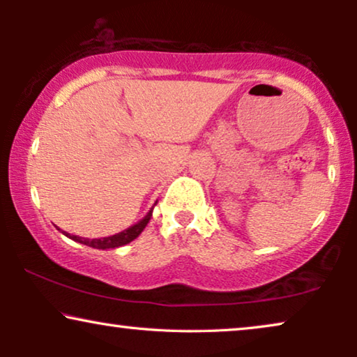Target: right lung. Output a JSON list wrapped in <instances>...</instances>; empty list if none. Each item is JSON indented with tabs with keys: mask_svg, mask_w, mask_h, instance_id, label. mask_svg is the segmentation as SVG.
<instances>
[{
	"mask_svg": "<svg viewBox=\"0 0 357 357\" xmlns=\"http://www.w3.org/2000/svg\"><path fill=\"white\" fill-rule=\"evenodd\" d=\"M151 216H153V208L149 209V213L146 214V216L141 219V221L133 224V226H131V227L125 229V231H121L119 234H115V236L104 237V238H84V237L71 236V234H68L65 231H61V232L65 234L66 237L73 238V241H75V242L82 243V245L92 247V248H99V250H107V248H116V247L126 245V243H130L131 241H135V238L138 237L139 234L144 231V227L148 226Z\"/></svg>",
	"mask_w": 357,
	"mask_h": 357,
	"instance_id": "1",
	"label": "right lung"
}]
</instances>
